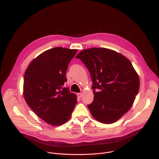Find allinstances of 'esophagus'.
<instances>
[{
	"mask_svg": "<svg viewBox=\"0 0 159 159\" xmlns=\"http://www.w3.org/2000/svg\"><path fill=\"white\" fill-rule=\"evenodd\" d=\"M77 96H78L79 98H81V97L83 96V94H82L81 93H78V94H77Z\"/></svg>",
	"mask_w": 159,
	"mask_h": 159,
	"instance_id": "obj_1",
	"label": "esophagus"
}]
</instances>
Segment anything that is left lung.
<instances>
[{
	"mask_svg": "<svg viewBox=\"0 0 159 159\" xmlns=\"http://www.w3.org/2000/svg\"><path fill=\"white\" fill-rule=\"evenodd\" d=\"M76 58L91 75L94 96L88 107L93 117L101 123L115 122L130 109L139 92V78L131 62L104 48L84 50Z\"/></svg>",
	"mask_w": 159,
	"mask_h": 159,
	"instance_id": "8db88e82",
	"label": "left lung"
}]
</instances>
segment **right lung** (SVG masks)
I'll use <instances>...</instances> for the list:
<instances>
[{"label": "right lung", "instance_id": "obj_1", "mask_svg": "<svg viewBox=\"0 0 159 159\" xmlns=\"http://www.w3.org/2000/svg\"><path fill=\"white\" fill-rule=\"evenodd\" d=\"M77 50L55 47L35 58L25 70L24 96L28 106L41 119L53 126L70 119L77 103L68 88L66 73Z\"/></svg>", "mask_w": 159, "mask_h": 159}]
</instances>
